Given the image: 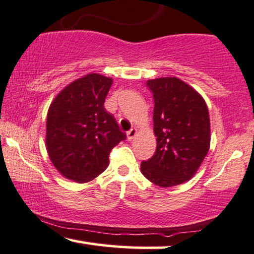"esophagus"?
Returning <instances> with one entry per match:
<instances>
[{
  "label": "esophagus",
  "mask_w": 254,
  "mask_h": 254,
  "mask_svg": "<svg viewBox=\"0 0 254 254\" xmlns=\"http://www.w3.org/2000/svg\"><path fill=\"white\" fill-rule=\"evenodd\" d=\"M136 134H137V129L136 128H131L130 130H128L127 131V138L128 140H133V138L136 136Z\"/></svg>",
  "instance_id": "34e87169"
}]
</instances>
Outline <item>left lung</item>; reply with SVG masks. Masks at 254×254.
Masks as SVG:
<instances>
[{"label": "left lung", "instance_id": "1", "mask_svg": "<svg viewBox=\"0 0 254 254\" xmlns=\"http://www.w3.org/2000/svg\"><path fill=\"white\" fill-rule=\"evenodd\" d=\"M154 97V133L157 148L141 163L145 178L161 187L190 180L210 144L209 113L202 97L177 77L149 79Z\"/></svg>", "mask_w": 254, "mask_h": 254}]
</instances>
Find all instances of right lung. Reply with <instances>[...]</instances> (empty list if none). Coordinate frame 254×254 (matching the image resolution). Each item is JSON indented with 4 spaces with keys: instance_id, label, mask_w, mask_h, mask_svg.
<instances>
[{
    "instance_id": "1",
    "label": "right lung",
    "mask_w": 254,
    "mask_h": 254,
    "mask_svg": "<svg viewBox=\"0 0 254 254\" xmlns=\"http://www.w3.org/2000/svg\"><path fill=\"white\" fill-rule=\"evenodd\" d=\"M112 78L88 74L65 86L51 104L46 148L52 163L65 178L86 183L109 165V156L126 134L104 103Z\"/></svg>"
}]
</instances>
